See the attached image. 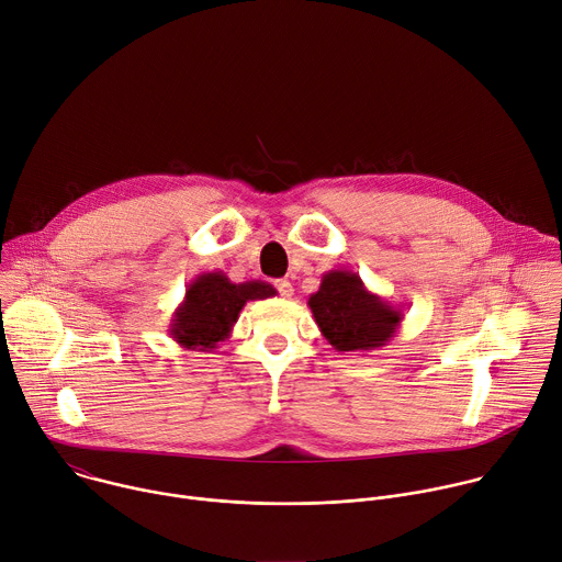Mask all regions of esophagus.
Here are the masks:
<instances>
[{
    "label": "esophagus",
    "instance_id": "obj_1",
    "mask_svg": "<svg viewBox=\"0 0 562 562\" xmlns=\"http://www.w3.org/2000/svg\"><path fill=\"white\" fill-rule=\"evenodd\" d=\"M276 289L280 291L282 297H291V295H293V284H291L289 280H278V282H276Z\"/></svg>",
    "mask_w": 562,
    "mask_h": 562
}]
</instances>
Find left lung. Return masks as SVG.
<instances>
[{"mask_svg":"<svg viewBox=\"0 0 562 562\" xmlns=\"http://www.w3.org/2000/svg\"><path fill=\"white\" fill-rule=\"evenodd\" d=\"M306 304L336 351H375L397 334L405 317L403 306L371 293L349 269L327 271Z\"/></svg>","mask_w":562,"mask_h":562,"instance_id":"left-lung-1","label":"left lung"}]
</instances>
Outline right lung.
I'll use <instances>...</instances> for the list:
<instances>
[{
	"label": "right lung",
	"mask_w": 562,
	"mask_h": 562,
	"mask_svg": "<svg viewBox=\"0 0 562 562\" xmlns=\"http://www.w3.org/2000/svg\"><path fill=\"white\" fill-rule=\"evenodd\" d=\"M278 291L262 280L231 282L222 271L200 273L187 284L184 300L173 311L169 336L191 351H213L217 342H224L239 311L251 300L273 297Z\"/></svg>",
	"instance_id": "obj_1"
}]
</instances>
